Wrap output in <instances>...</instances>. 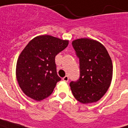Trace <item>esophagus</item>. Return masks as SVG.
<instances>
[{
  "instance_id": "obj_1",
  "label": "esophagus",
  "mask_w": 128,
  "mask_h": 128,
  "mask_svg": "<svg viewBox=\"0 0 128 128\" xmlns=\"http://www.w3.org/2000/svg\"><path fill=\"white\" fill-rule=\"evenodd\" d=\"M62 80H64V82H68V80H69V77H68V76H64V78H62Z\"/></svg>"
}]
</instances>
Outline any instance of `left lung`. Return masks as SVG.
I'll list each match as a JSON object with an SVG mask.
<instances>
[{
    "label": "left lung",
    "mask_w": 128,
    "mask_h": 128,
    "mask_svg": "<svg viewBox=\"0 0 128 128\" xmlns=\"http://www.w3.org/2000/svg\"><path fill=\"white\" fill-rule=\"evenodd\" d=\"M72 44L80 63V78L70 83L72 94L82 104L96 102L105 94L111 84V58L105 47L92 39H77Z\"/></svg>",
    "instance_id": "8db88e82"
}]
</instances>
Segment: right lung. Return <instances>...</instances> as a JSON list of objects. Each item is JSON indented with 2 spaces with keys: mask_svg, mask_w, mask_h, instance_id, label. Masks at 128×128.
Instances as JSON below:
<instances>
[{
  "mask_svg": "<svg viewBox=\"0 0 128 128\" xmlns=\"http://www.w3.org/2000/svg\"><path fill=\"white\" fill-rule=\"evenodd\" d=\"M68 41L49 35L39 36L22 51L16 64L17 81L28 97L40 101L52 94L58 76L55 57L68 46Z\"/></svg>",
  "mask_w": 128,
  "mask_h": 128,
  "instance_id": "obj_1",
  "label": "right lung"
}]
</instances>
